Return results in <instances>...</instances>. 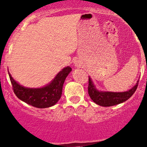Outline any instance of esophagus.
<instances>
[{
  "label": "esophagus",
  "mask_w": 147,
  "mask_h": 147,
  "mask_svg": "<svg viewBox=\"0 0 147 147\" xmlns=\"http://www.w3.org/2000/svg\"><path fill=\"white\" fill-rule=\"evenodd\" d=\"M75 64H76V63H75Z\"/></svg>",
  "instance_id": "1"
}]
</instances>
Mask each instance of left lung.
Masks as SVG:
<instances>
[{"label":"left lung","mask_w":147,"mask_h":147,"mask_svg":"<svg viewBox=\"0 0 147 147\" xmlns=\"http://www.w3.org/2000/svg\"><path fill=\"white\" fill-rule=\"evenodd\" d=\"M138 82L139 81H137L136 85L132 88H130L127 92H102V91H99L97 89L95 85H94V82H92V78L89 76L88 91V94H89L90 98L95 104L102 106V107H110V106H114V105H117L118 104H121V103L128 100L137 90Z\"/></svg>","instance_id":"8db88e82"}]
</instances>
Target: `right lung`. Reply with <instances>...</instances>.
Returning <instances> with one entry per match:
<instances>
[{
	"label": "right lung",
	"mask_w": 147,
	"mask_h": 147,
	"mask_svg": "<svg viewBox=\"0 0 147 147\" xmlns=\"http://www.w3.org/2000/svg\"><path fill=\"white\" fill-rule=\"evenodd\" d=\"M71 71L70 66L65 67L49 84L41 88H26L20 85L9 73L13 92L17 98L33 107L47 108L55 105L62 96V87L65 78Z\"/></svg>",
	"instance_id": "1"
}]
</instances>
